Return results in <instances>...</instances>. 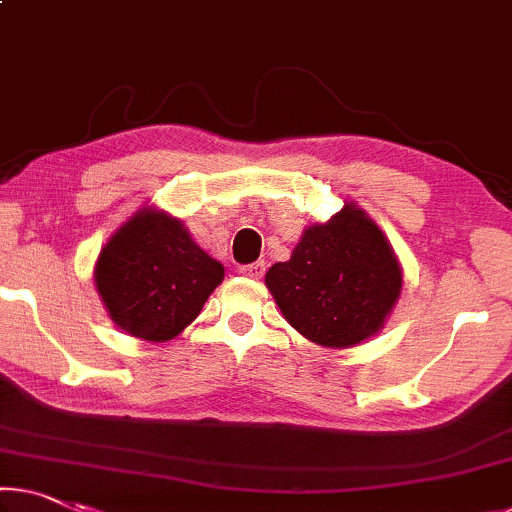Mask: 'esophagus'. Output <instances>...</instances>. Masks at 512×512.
Returning a JSON list of instances; mask_svg holds the SVG:
<instances>
[{
  "label": "esophagus",
  "instance_id": "obj_1",
  "mask_svg": "<svg viewBox=\"0 0 512 512\" xmlns=\"http://www.w3.org/2000/svg\"><path fill=\"white\" fill-rule=\"evenodd\" d=\"M240 274L242 277H247V279H261L263 274H265V263H249V265H242L240 267Z\"/></svg>",
  "mask_w": 512,
  "mask_h": 512
}]
</instances>
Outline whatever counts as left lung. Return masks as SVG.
<instances>
[{
	"instance_id": "1",
	"label": "left lung",
	"mask_w": 512,
	"mask_h": 512,
	"mask_svg": "<svg viewBox=\"0 0 512 512\" xmlns=\"http://www.w3.org/2000/svg\"><path fill=\"white\" fill-rule=\"evenodd\" d=\"M265 286L304 338L345 350L384 327L403 290V267L380 226L350 201L327 222L306 226L290 261L267 270Z\"/></svg>"
}]
</instances>
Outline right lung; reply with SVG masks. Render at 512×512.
Returning a JSON list of instances; mask_svg holds the SVG:
<instances>
[{
  "instance_id": "add662e5",
  "label": "right lung",
  "mask_w": 512,
  "mask_h": 512,
  "mask_svg": "<svg viewBox=\"0 0 512 512\" xmlns=\"http://www.w3.org/2000/svg\"><path fill=\"white\" fill-rule=\"evenodd\" d=\"M98 295L125 334L164 343L199 316L224 281L178 217L144 206L114 231L93 267Z\"/></svg>"
}]
</instances>
